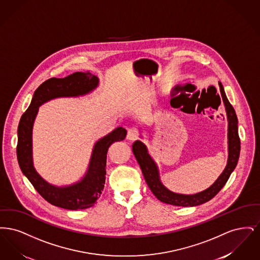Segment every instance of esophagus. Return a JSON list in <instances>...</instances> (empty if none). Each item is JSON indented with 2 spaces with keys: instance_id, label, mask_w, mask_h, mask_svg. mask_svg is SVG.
<instances>
[{
  "instance_id": "obj_1",
  "label": "esophagus",
  "mask_w": 260,
  "mask_h": 260,
  "mask_svg": "<svg viewBox=\"0 0 260 260\" xmlns=\"http://www.w3.org/2000/svg\"><path fill=\"white\" fill-rule=\"evenodd\" d=\"M126 138L131 141H135L138 138V132L136 131V128H129L127 131V135H126Z\"/></svg>"
}]
</instances>
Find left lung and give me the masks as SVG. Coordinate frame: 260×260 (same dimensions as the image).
Returning a JSON list of instances; mask_svg holds the SVG:
<instances>
[{
	"label": "left lung",
	"mask_w": 260,
	"mask_h": 260,
	"mask_svg": "<svg viewBox=\"0 0 260 260\" xmlns=\"http://www.w3.org/2000/svg\"><path fill=\"white\" fill-rule=\"evenodd\" d=\"M219 87L228 120V161L223 173L208 189L194 195H183L170 191L167 187L162 185L160 180L158 167L152 157L149 155L145 144L140 140H136L133 144V152L135 154L136 161H138L140 166L147 185L156 198L162 203L177 207H194L207 203L222 189L223 186L225 185L229 179L231 173L235 170L241 150V141L238 134V119L233 106L226 98L221 83H219Z\"/></svg>",
	"instance_id": "obj_1"
}]
</instances>
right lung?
<instances>
[{"mask_svg": "<svg viewBox=\"0 0 260 260\" xmlns=\"http://www.w3.org/2000/svg\"><path fill=\"white\" fill-rule=\"evenodd\" d=\"M99 78L89 72H76L65 78H51L34 92L30 106L23 113L17 128L16 155L21 172L38 193L50 204L66 210H85L92 207L103 191L108 149L124 140L126 131L119 126L94 144L85 176L69 186L52 185L36 172L32 157V129L39 107L51 99L85 95L99 86Z\"/></svg>", "mask_w": 260, "mask_h": 260, "instance_id": "add662e5", "label": "right lung"}]
</instances>
